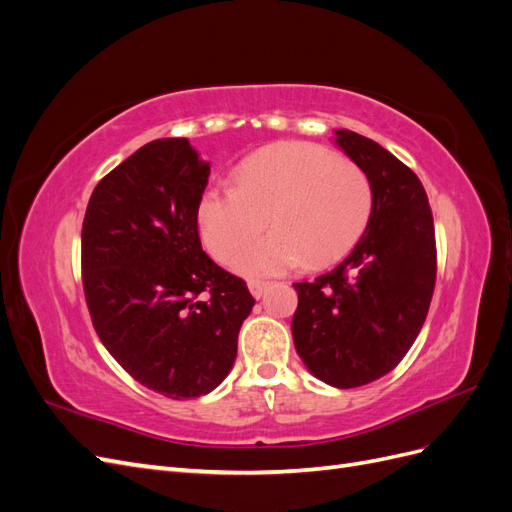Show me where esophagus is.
I'll list each match as a JSON object with an SVG mask.
<instances>
[{
  "label": "esophagus",
  "mask_w": 512,
  "mask_h": 512,
  "mask_svg": "<svg viewBox=\"0 0 512 512\" xmlns=\"http://www.w3.org/2000/svg\"><path fill=\"white\" fill-rule=\"evenodd\" d=\"M247 288H250V292H252V297H254V299H260L262 294L267 292L269 282H262V280H250V282H247Z\"/></svg>",
  "instance_id": "34e87169"
}]
</instances>
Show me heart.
<instances>
[{"label":"heart","mask_w":512,"mask_h":512,"mask_svg":"<svg viewBox=\"0 0 512 512\" xmlns=\"http://www.w3.org/2000/svg\"><path fill=\"white\" fill-rule=\"evenodd\" d=\"M374 211L369 175L350 160L309 143H282L254 153L235 175V188H211L198 203L205 250L226 262L247 245L232 269L243 275H277L324 267L359 243Z\"/></svg>","instance_id":"1"}]
</instances>
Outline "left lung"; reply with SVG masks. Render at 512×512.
Returning <instances> with one entry per match:
<instances>
[{
    "label": "left lung",
    "mask_w": 512,
    "mask_h": 512,
    "mask_svg": "<svg viewBox=\"0 0 512 512\" xmlns=\"http://www.w3.org/2000/svg\"><path fill=\"white\" fill-rule=\"evenodd\" d=\"M335 143L369 175L374 211L344 262L294 284L292 339L312 374L354 389L389 374L421 333L436 286V235L423 183L391 151L350 130Z\"/></svg>",
    "instance_id": "1"
}]
</instances>
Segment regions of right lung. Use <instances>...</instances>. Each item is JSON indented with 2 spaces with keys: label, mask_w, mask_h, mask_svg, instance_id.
Instances as JSON below:
<instances>
[{
  "label": "right lung",
  "mask_w": 512,
  "mask_h": 512,
  "mask_svg": "<svg viewBox=\"0 0 512 512\" xmlns=\"http://www.w3.org/2000/svg\"><path fill=\"white\" fill-rule=\"evenodd\" d=\"M209 173L188 138H158L96 185L83 222V288L100 342L136 382L170 399L222 384L256 303L200 245Z\"/></svg>",
  "instance_id": "obj_1"
}]
</instances>
